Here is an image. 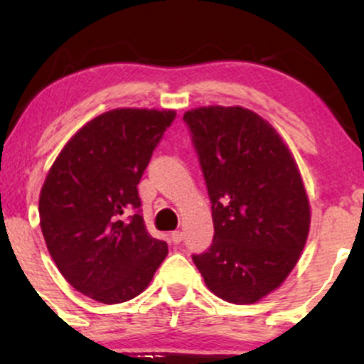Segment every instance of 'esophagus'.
<instances>
[{
	"instance_id": "34e87169",
	"label": "esophagus",
	"mask_w": 364,
	"mask_h": 364,
	"mask_svg": "<svg viewBox=\"0 0 364 364\" xmlns=\"http://www.w3.org/2000/svg\"><path fill=\"white\" fill-rule=\"evenodd\" d=\"M171 241H173L174 245H179L183 241V232L181 231H174L171 232Z\"/></svg>"
}]
</instances>
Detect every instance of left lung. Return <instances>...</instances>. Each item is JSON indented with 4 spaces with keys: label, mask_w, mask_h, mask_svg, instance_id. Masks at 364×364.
<instances>
[{
    "label": "left lung",
    "mask_w": 364,
    "mask_h": 364,
    "mask_svg": "<svg viewBox=\"0 0 364 364\" xmlns=\"http://www.w3.org/2000/svg\"><path fill=\"white\" fill-rule=\"evenodd\" d=\"M212 203L214 241L193 255L220 299L252 304L277 289L299 260L310 202L298 164L272 124L241 106L183 116Z\"/></svg>",
    "instance_id": "left-lung-1"
}]
</instances>
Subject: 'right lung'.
Instances as JSON below:
<instances>
[{
    "label": "right lung",
    "instance_id": "1",
    "mask_svg": "<svg viewBox=\"0 0 364 364\" xmlns=\"http://www.w3.org/2000/svg\"><path fill=\"white\" fill-rule=\"evenodd\" d=\"M173 109L121 107L97 116L66 141L39 196L44 241L77 291L118 304L145 291L168 255L145 229L136 185ZM133 208L129 220L120 217Z\"/></svg>",
    "mask_w": 364,
    "mask_h": 364
}]
</instances>
